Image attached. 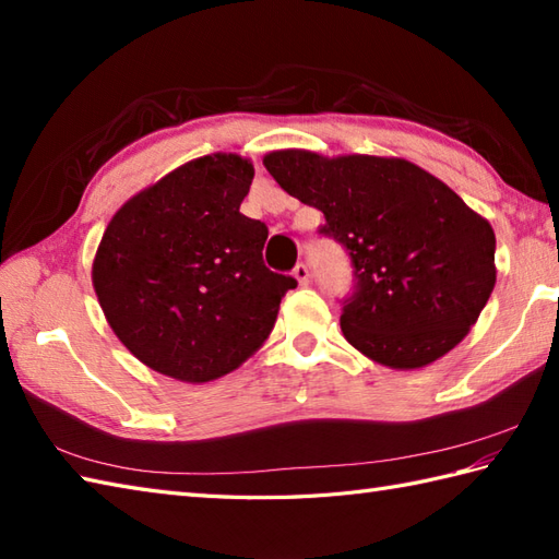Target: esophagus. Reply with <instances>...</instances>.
<instances>
[{
  "label": "esophagus",
  "instance_id": "1",
  "mask_svg": "<svg viewBox=\"0 0 559 559\" xmlns=\"http://www.w3.org/2000/svg\"><path fill=\"white\" fill-rule=\"evenodd\" d=\"M293 276L300 281V286H307V283H310V266H307L305 261H298L293 269Z\"/></svg>",
  "mask_w": 559,
  "mask_h": 559
}]
</instances>
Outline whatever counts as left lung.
Segmentation results:
<instances>
[{"instance_id":"left-lung-1","label":"left lung","mask_w":559,"mask_h":559,"mask_svg":"<svg viewBox=\"0 0 559 559\" xmlns=\"http://www.w3.org/2000/svg\"><path fill=\"white\" fill-rule=\"evenodd\" d=\"M266 170L324 213L350 259L341 331L367 358L415 370L476 324L495 288V233L456 192L401 158L273 151Z\"/></svg>"}]
</instances>
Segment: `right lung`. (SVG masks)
I'll use <instances>...</instances> for the list:
<instances>
[{
  "label": "right lung",
  "instance_id": "obj_1",
  "mask_svg": "<svg viewBox=\"0 0 559 559\" xmlns=\"http://www.w3.org/2000/svg\"><path fill=\"white\" fill-rule=\"evenodd\" d=\"M252 163L213 153L129 199L105 230L93 288L124 346L151 370L211 382L240 367L298 286L271 271L269 228L240 213Z\"/></svg>",
  "mask_w": 559,
  "mask_h": 559
}]
</instances>
